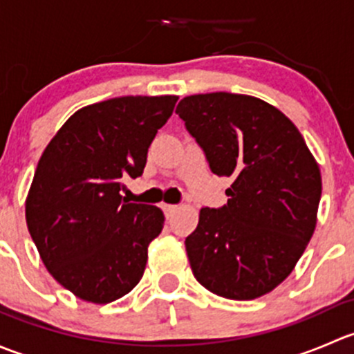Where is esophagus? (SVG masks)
I'll use <instances>...</instances> for the list:
<instances>
[{
  "mask_svg": "<svg viewBox=\"0 0 354 354\" xmlns=\"http://www.w3.org/2000/svg\"><path fill=\"white\" fill-rule=\"evenodd\" d=\"M162 207H164V212H166V216H167V217H169L171 214H173L174 210L178 209V205H173V203H164Z\"/></svg>",
  "mask_w": 354,
  "mask_h": 354,
  "instance_id": "1",
  "label": "esophagus"
}]
</instances>
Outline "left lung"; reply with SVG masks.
<instances>
[{"label":"left lung","instance_id":"1","mask_svg":"<svg viewBox=\"0 0 354 354\" xmlns=\"http://www.w3.org/2000/svg\"><path fill=\"white\" fill-rule=\"evenodd\" d=\"M176 113L212 173L233 180L226 205L203 207L185 241L194 276L223 298H260L292 272L313 236L319 164L286 114L253 95H188Z\"/></svg>","mask_w":354,"mask_h":354}]
</instances>
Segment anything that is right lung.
I'll use <instances>...</instances> for the list:
<instances>
[{
	"label": "right lung",
	"mask_w": 354,
	"mask_h": 354,
	"mask_svg": "<svg viewBox=\"0 0 354 354\" xmlns=\"http://www.w3.org/2000/svg\"><path fill=\"white\" fill-rule=\"evenodd\" d=\"M178 95H124L71 114L39 159L25 219L46 269L84 301L106 305L142 279L159 207L130 203L124 178L144 173Z\"/></svg>",
	"instance_id": "right-lung-1"
}]
</instances>
